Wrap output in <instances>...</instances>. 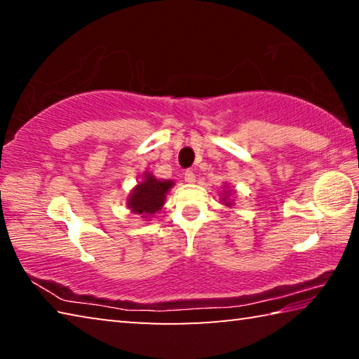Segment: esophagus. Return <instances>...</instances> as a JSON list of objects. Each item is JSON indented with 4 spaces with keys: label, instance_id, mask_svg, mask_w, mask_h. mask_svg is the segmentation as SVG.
<instances>
[{
    "label": "esophagus",
    "instance_id": "obj_1",
    "mask_svg": "<svg viewBox=\"0 0 359 359\" xmlns=\"http://www.w3.org/2000/svg\"><path fill=\"white\" fill-rule=\"evenodd\" d=\"M185 182H188V184H193L194 180H196V174H194L193 171H185Z\"/></svg>",
    "mask_w": 359,
    "mask_h": 359
}]
</instances>
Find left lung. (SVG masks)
Segmentation results:
<instances>
[{"mask_svg": "<svg viewBox=\"0 0 359 359\" xmlns=\"http://www.w3.org/2000/svg\"><path fill=\"white\" fill-rule=\"evenodd\" d=\"M229 193H231V190L229 191H224L223 193V198H222V201L224 203V205H228V208H231V205H233V201H231V199H229Z\"/></svg>", "mask_w": 359, "mask_h": 359, "instance_id": "left-lung-1", "label": "left lung"}]
</instances>
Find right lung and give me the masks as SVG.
<instances>
[{
  "label": "right lung",
  "instance_id": "obj_1",
  "mask_svg": "<svg viewBox=\"0 0 359 359\" xmlns=\"http://www.w3.org/2000/svg\"><path fill=\"white\" fill-rule=\"evenodd\" d=\"M172 185V180H160L150 172H144V180L131 191L126 205L131 209L133 214L147 218L163 208L166 194Z\"/></svg>",
  "mask_w": 359,
  "mask_h": 359
}]
</instances>
